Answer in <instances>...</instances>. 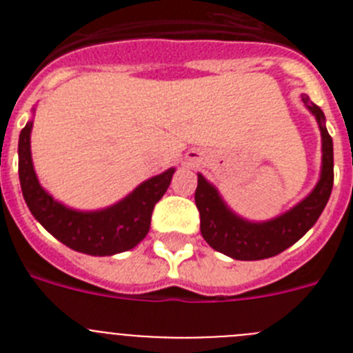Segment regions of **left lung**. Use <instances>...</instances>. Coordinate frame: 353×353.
I'll return each instance as SVG.
<instances>
[{
    "mask_svg": "<svg viewBox=\"0 0 353 353\" xmlns=\"http://www.w3.org/2000/svg\"><path fill=\"white\" fill-rule=\"evenodd\" d=\"M302 102L316 118L322 132V173L311 194L292 210L265 223H251L233 214L224 203L217 189L198 174L194 192L199 210V230L207 244L233 260H265L276 256L307 233L318 221L330 198L334 183V150L332 138L325 129V117L310 97L302 95Z\"/></svg>",
    "mask_w": 353,
    "mask_h": 353,
    "instance_id": "left-lung-1",
    "label": "left lung"
}]
</instances>
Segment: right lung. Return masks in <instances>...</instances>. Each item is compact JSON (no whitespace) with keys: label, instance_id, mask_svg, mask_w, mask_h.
<instances>
[{"label":"right lung","instance_id":"obj_1","mask_svg":"<svg viewBox=\"0 0 353 353\" xmlns=\"http://www.w3.org/2000/svg\"><path fill=\"white\" fill-rule=\"evenodd\" d=\"M31 127L33 121H28L19 136V180L33 217L54 239L84 254L111 256L136 248L148 233L152 212L168 191L174 168L143 182L113 207L95 212L72 210L39 183L31 162Z\"/></svg>","mask_w":353,"mask_h":353}]
</instances>
